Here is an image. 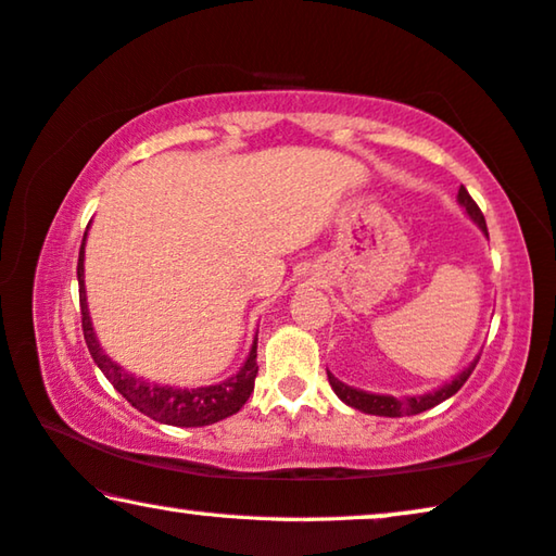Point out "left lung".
I'll return each instance as SVG.
<instances>
[{"mask_svg": "<svg viewBox=\"0 0 556 556\" xmlns=\"http://www.w3.org/2000/svg\"><path fill=\"white\" fill-rule=\"evenodd\" d=\"M459 202L464 204V210L469 212V217L475 219L477 225L484 229L486 237H490V231H486L484 214H482V210H479V206H477L475 199H471V194L467 192V189H464V185H462V189H459ZM477 362H479V359H477ZM477 362L469 364V367L464 369L462 375L454 377L450 384L439 387L437 392L425 394V396H409V400H396V396H384V394H367V392H359V389H352V387L342 384V382H339V379L331 377L329 371H327V377H329V384H331V389H334V392H337L339 400L346 402V404H350V407H354V409H359V412H364V414H377V417H409V414H419V412L432 409V407H437L439 402L450 400L452 394H457L459 389L464 387V382H467V379H469L471 371H475Z\"/></svg>", "mask_w": 556, "mask_h": 556, "instance_id": "left-lung-1", "label": "left lung"}]
</instances>
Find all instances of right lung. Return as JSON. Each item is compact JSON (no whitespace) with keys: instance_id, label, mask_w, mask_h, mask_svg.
Here are the masks:
<instances>
[{"instance_id":"right-lung-1","label":"right lung","mask_w":556,"mask_h":556,"mask_svg":"<svg viewBox=\"0 0 556 556\" xmlns=\"http://www.w3.org/2000/svg\"><path fill=\"white\" fill-rule=\"evenodd\" d=\"M87 237V231H85ZM77 279H79V306H81V331H85L87 350L97 362V367L104 371L112 387L127 400L131 407L139 409L154 421L172 427H204L214 425V421L231 417L244 407L254 392L256 379V342L252 346L250 357H247L244 367L239 369L237 377L227 379V382L214 387H199V389H174V387H156L149 384L144 379H137L129 371H124L119 364H114L106 354L99 350V342L94 337L92 321H89L87 312V296H85V239L79 247V262H77Z\"/></svg>"}]
</instances>
